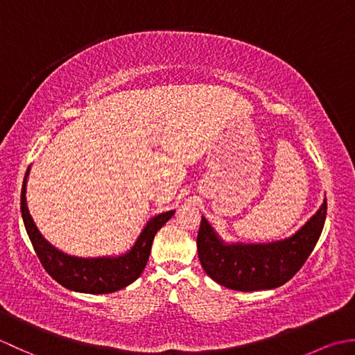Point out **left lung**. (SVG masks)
<instances>
[{
  "instance_id": "1",
  "label": "left lung",
  "mask_w": 355,
  "mask_h": 355,
  "mask_svg": "<svg viewBox=\"0 0 355 355\" xmlns=\"http://www.w3.org/2000/svg\"><path fill=\"white\" fill-rule=\"evenodd\" d=\"M327 218V198L291 236L271 243H227L205 216L197 236L198 258L209 277L236 291L271 290L288 282L318 244Z\"/></svg>"
}]
</instances>
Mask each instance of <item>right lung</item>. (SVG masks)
<instances>
[{"label":"right lung","mask_w":355,"mask_h":355,"mask_svg":"<svg viewBox=\"0 0 355 355\" xmlns=\"http://www.w3.org/2000/svg\"><path fill=\"white\" fill-rule=\"evenodd\" d=\"M30 168L26 172L21 191V215L24 221L27 235L32 241L35 252L47 273L67 290L87 294H108L131 285L140 277L150 254V247L155 233L168 223L175 210L158 214L143 225L140 235L130 250L112 256H96L82 258L59 250L44 238L30 215L27 206V178Z\"/></svg>","instance_id":"1"}]
</instances>
